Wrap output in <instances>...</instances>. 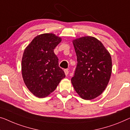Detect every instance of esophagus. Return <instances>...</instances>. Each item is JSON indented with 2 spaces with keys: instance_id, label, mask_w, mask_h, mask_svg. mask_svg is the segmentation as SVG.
Wrapping results in <instances>:
<instances>
[{
  "instance_id": "obj_1",
  "label": "esophagus",
  "mask_w": 130,
  "mask_h": 130,
  "mask_svg": "<svg viewBox=\"0 0 130 130\" xmlns=\"http://www.w3.org/2000/svg\"><path fill=\"white\" fill-rule=\"evenodd\" d=\"M64 72H65V74L66 75H68V73H69V71H68V69H65V70H64Z\"/></svg>"
}]
</instances>
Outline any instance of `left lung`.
Here are the masks:
<instances>
[{"mask_svg":"<svg viewBox=\"0 0 130 130\" xmlns=\"http://www.w3.org/2000/svg\"><path fill=\"white\" fill-rule=\"evenodd\" d=\"M73 44L77 63L72 84L82 99H93L102 93L109 82L111 56L102 42L93 37L75 40Z\"/></svg>","mask_w":130,"mask_h":130,"instance_id":"8db88e82","label":"left lung"}]
</instances>
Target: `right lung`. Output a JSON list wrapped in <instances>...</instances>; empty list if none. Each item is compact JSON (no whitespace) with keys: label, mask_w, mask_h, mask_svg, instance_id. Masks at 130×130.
Segmentation results:
<instances>
[{"label":"right lung","mask_w":130,"mask_h":130,"mask_svg":"<svg viewBox=\"0 0 130 130\" xmlns=\"http://www.w3.org/2000/svg\"><path fill=\"white\" fill-rule=\"evenodd\" d=\"M61 41V38L55 34H41L32 40L23 53V80L28 90L38 98L49 95L65 77L54 53Z\"/></svg>","instance_id":"1"}]
</instances>
